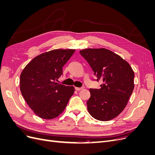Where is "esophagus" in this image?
<instances>
[{"label":"esophagus","mask_w":155,"mask_h":155,"mask_svg":"<svg viewBox=\"0 0 155 155\" xmlns=\"http://www.w3.org/2000/svg\"><path fill=\"white\" fill-rule=\"evenodd\" d=\"M75 89H76V90L78 91H79L82 90L83 88L82 87H75Z\"/></svg>","instance_id":"34e87169"}]
</instances>
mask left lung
<instances>
[{
    "mask_svg": "<svg viewBox=\"0 0 155 155\" xmlns=\"http://www.w3.org/2000/svg\"><path fill=\"white\" fill-rule=\"evenodd\" d=\"M79 53L91 67L100 88H90L87 101L88 111L94 118L108 121L118 116L134 89V74L129 64L120 55L105 48H87Z\"/></svg>",
    "mask_w": 155,
    "mask_h": 155,
    "instance_id": "left-lung-1",
    "label": "left lung"
}]
</instances>
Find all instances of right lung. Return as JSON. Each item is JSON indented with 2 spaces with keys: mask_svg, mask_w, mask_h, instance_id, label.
<instances>
[{
  "mask_svg": "<svg viewBox=\"0 0 155 155\" xmlns=\"http://www.w3.org/2000/svg\"><path fill=\"white\" fill-rule=\"evenodd\" d=\"M75 50H53L37 55L21 74L20 90L34 113L43 119L61 114L74 92V87L55 81L63 74V67Z\"/></svg>",
  "mask_w": 155,
  "mask_h": 155,
  "instance_id": "obj_1",
  "label": "right lung"
}]
</instances>
